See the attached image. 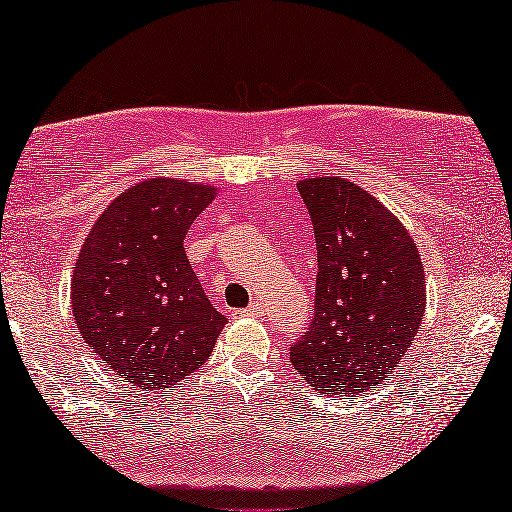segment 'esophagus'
<instances>
[{"label":"esophagus","mask_w":512,"mask_h":512,"mask_svg":"<svg viewBox=\"0 0 512 512\" xmlns=\"http://www.w3.org/2000/svg\"><path fill=\"white\" fill-rule=\"evenodd\" d=\"M232 314H237V316H257V314H262V305L253 303V305H248L246 310H234Z\"/></svg>","instance_id":"esophagus-1"}]
</instances>
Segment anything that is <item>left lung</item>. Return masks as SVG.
Returning a JSON list of instances; mask_svg holds the SVG:
<instances>
[{
	"label": "left lung",
	"instance_id": "obj_1",
	"mask_svg": "<svg viewBox=\"0 0 512 512\" xmlns=\"http://www.w3.org/2000/svg\"><path fill=\"white\" fill-rule=\"evenodd\" d=\"M314 225V316L289 348L305 383L328 394L383 385L421 326L424 266L387 207L344 177L298 182Z\"/></svg>",
	"mask_w": 512,
	"mask_h": 512
}]
</instances>
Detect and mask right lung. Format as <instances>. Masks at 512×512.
Masks as SVG:
<instances>
[{"instance_id": "right-lung-1", "label": "right lung", "mask_w": 512, "mask_h": 512, "mask_svg": "<svg viewBox=\"0 0 512 512\" xmlns=\"http://www.w3.org/2000/svg\"><path fill=\"white\" fill-rule=\"evenodd\" d=\"M212 186L150 180L127 189L88 234L72 275V312L97 358L143 392L207 362L227 323L184 255Z\"/></svg>"}]
</instances>
